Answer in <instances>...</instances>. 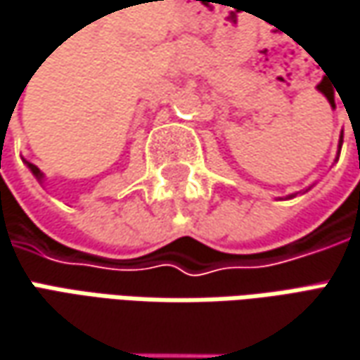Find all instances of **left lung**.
<instances>
[{"mask_svg": "<svg viewBox=\"0 0 360 360\" xmlns=\"http://www.w3.org/2000/svg\"><path fill=\"white\" fill-rule=\"evenodd\" d=\"M340 147H342V133H340V139H338V155H340ZM310 189V187H308ZM306 189V191H308ZM292 197H296V193H292V195H288V199H292Z\"/></svg>", "mask_w": 360, "mask_h": 360, "instance_id": "obj_1", "label": "left lung"}]
</instances>
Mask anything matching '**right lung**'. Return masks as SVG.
I'll return each instance as SVG.
<instances>
[{"instance_id":"1","label":"right lung","mask_w":360,"mask_h":360,"mask_svg":"<svg viewBox=\"0 0 360 360\" xmlns=\"http://www.w3.org/2000/svg\"><path fill=\"white\" fill-rule=\"evenodd\" d=\"M25 165H27V169H30V171H32V175H34V177H36V179H38L39 183H41V185H44V173H41V171H39L38 167H36V165L27 163V161H25Z\"/></svg>"}]
</instances>
